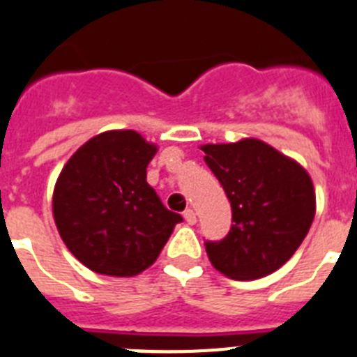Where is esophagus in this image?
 <instances>
[{
	"mask_svg": "<svg viewBox=\"0 0 357 357\" xmlns=\"http://www.w3.org/2000/svg\"><path fill=\"white\" fill-rule=\"evenodd\" d=\"M184 219H185V222H188V225H195V222H197L195 211L191 210V208H188V210L184 211Z\"/></svg>",
	"mask_w": 357,
	"mask_h": 357,
	"instance_id": "34e87169",
	"label": "esophagus"
}]
</instances>
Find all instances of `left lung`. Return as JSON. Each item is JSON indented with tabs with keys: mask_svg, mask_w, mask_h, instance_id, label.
Returning a JSON list of instances; mask_svg holds the SVG:
<instances>
[{
	"mask_svg": "<svg viewBox=\"0 0 357 357\" xmlns=\"http://www.w3.org/2000/svg\"><path fill=\"white\" fill-rule=\"evenodd\" d=\"M204 162L231 204V228L220 241H206V253L220 273L248 281L275 272L301 246L316 213L310 176L272 146L244 138L202 146Z\"/></svg>",
	"mask_w": 357,
	"mask_h": 357,
	"instance_id": "1",
	"label": "left lung"
}]
</instances>
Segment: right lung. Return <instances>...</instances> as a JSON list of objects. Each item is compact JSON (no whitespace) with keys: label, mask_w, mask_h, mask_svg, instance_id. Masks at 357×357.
I'll list each match as a JSON object with an SVG mask.
<instances>
[{"label":"right lung","mask_w":357,"mask_h":357,"mask_svg":"<svg viewBox=\"0 0 357 357\" xmlns=\"http://www.w3.org/2000/svg\"><path fill=\"white\" fill-rule=\"evenodd\" d=\"M155 153L137 131H105L61 169L52 197L56 228L93 272L114 278L144 272L182 222L146 181Z\"/></svg>","instance_id":"right-lung-1"}]
</instances>
